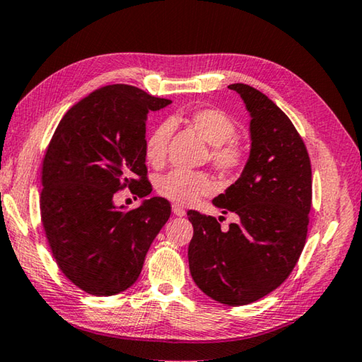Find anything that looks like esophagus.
I'll return each instance as SVG.
<instances>
[{
	"label": "esophagus",
	"instance_id": "1",
	"mask_svg": "<svg viewBox=\"0 0 362 362\" xmlns=\"http://www.w3.org/2000/svg\"><path fill=\"white\" fill-rule=\"evenodd\" d=\"M173 212H174V215H177V216H185V209L183 207H180V206H177V204H174L173 206Z\"/></svg>",
	"mask_w": 362,
	"mask_h": 362
}]
</instances>
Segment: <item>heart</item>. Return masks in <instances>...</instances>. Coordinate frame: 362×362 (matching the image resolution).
Segmentation results:
<instances>
[{
	"label": "heart",
	"mask_w": 362,
	"mask_h": 362,
	"mask_svg": "<svg viewBox=\"0 0 362 362\" xmlns=\"http://www.w3.org/2000/svg\"><path fill=\"white\" fill-rule=\"evenodd\" d=\"M189 123L210 146V161L220 173L231 174L244 161V148L234 139L238 127L231 117L218 109H199L189 115ZM170 124L160 123L146 139V160L152 166H161L168 153ZM214 180L206 173L174 169L161 175L156 192L175 204H192L214 192Z\"/></svg>",
	"instance_id": "obj_1"
}]
</instances>
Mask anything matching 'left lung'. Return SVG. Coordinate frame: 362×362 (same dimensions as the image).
<instances>
[{
    "mask_svg": "<svg viewBox=\"0 0 362 362\" xmlns=\"http://www.w3.org/2000/svg\"><path fill=\"white\" fill-rule=\"evenodd\" d=\"M250 112V156L214 206L238 221L223 229L215 216L188 210L193 239L189 272L209 298L247 305L288 279L305 245L312 207V166L305 144L277 104L245 83H233Z\"/></svg>",
    "mask_w": 362,
    "mask_h": 362,
    "instance_id": "obj_1",
    "label": "left lung"
}]
</instances>
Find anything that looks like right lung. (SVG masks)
Wrapping results in <instances>:
<instances>
[{
	"instance_id": "obj_1",
	"label": "right lung",
	"mask_w": 362,
	"mask_h": 362,
	"mask_svg": "<svg viewBox=\"0 0 362 362\" xmlns=\"http://www.w3.org/2000/svg\"><path fill=\"white\" fill-rule=\"evenodd\" d=\"M170 104L131 85L95 90L58 123L42 161L41 218L62 272L85 293L114 296L134 284L170 204L117 207L123 188L147 196L146 122Z\"/></svg>"
}]
</instances>
